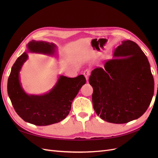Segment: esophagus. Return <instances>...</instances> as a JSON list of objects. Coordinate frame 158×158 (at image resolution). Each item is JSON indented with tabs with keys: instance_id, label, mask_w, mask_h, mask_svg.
<instances>
[{
	"instance_id": "34e87169",
	"label": "esophagus",
	"mask_w": 158,
	"mask_h": 158,
	"mask_svg": "<svg viewBox=\"0 0 158 158\" xmlns=\"http://www.w3.org/2000/svg\"><path fill=\"white\" fill-rule=\"evenodd\" d=\"M83 74L84 75L85 79L88 81V78H89V76L90 74V70L89 69H85L84 72H83Z\"/></svg>"
}]
</instances>
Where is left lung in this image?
Returning <instances> with one entry per match:
<instances>
[{
	"instance_id": "8db88e82",
	"label": "left lung",
	"mask_w": 158,
	"mask_h": 158,
	"mask_svg": "<svg viewBox=\"0 0 158 158\" xmlns=\"http://www.w3.org/2000/svg\"><path fill=\"white\" fill-rule=\"evenodd\" d=\"M94 109L109 123L123 124L140 117L149 107L154 80L146 55L135 42L123 41L103 68L89 78Z\"/></svg>"
}]
</instances>
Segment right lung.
I'll use <instances>...</instances> for the list:
<instances>
[{
	"instance_id": "add662e5",
	"label": "right lung",
	"mask_w": 158,
	"mask_h": 158,
	"mask_svg": "<svg viewBox=\"0 0 158 158\" xmlns=\"http://www.w3.org/2000/svg\"><path fill=\"white\" fill-rule=\"evenodd\" d=\"M27 51L49 56L56 54L53 43L32 40L27 45ZM28 59L27 52L18 57L13 64L8 80V94L17 114L23 121L37 126L57 123L69 114L71 105L85 78L81 74L76 78L60 75L49 92L42 95L27 94L20 80V72Z\"/></svg>"
}]
</instances>
